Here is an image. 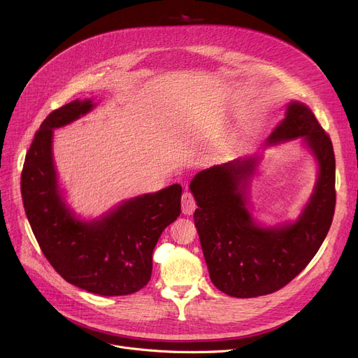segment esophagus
Wrapping results in <instances>:
<instances>
[{
    "label": "esophagus",
    "instance_id": "esophagus-1",
    "mask_svg": "<svg viewBox=\"0 0 358 358\" xmlns=\"http://www.w3.org/2000/svg\"><path fill=\"white\" fill-rule=\"evenodd\" d=\"M181 209L184 215H192L196 209V199L190 192H184L181 197Z\"/></svg>",
    "mask_w": 358,
    "mask_h": 358
}]
</instances>
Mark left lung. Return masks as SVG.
Masks as SVG:
<instances>
[{
	"instance_id": "8db88e82",
	"label": "left lung",
	"mask_w": 358,
	"mask_h": 358,
	"mask_svg": "<svg viewBox=\"0 0 358 358\" xmlns=\"http://www.w3.org/2000/svg\"><path fill=\"white\" fill-rule=\"evenodd\" d=\"M303 138L319 165L313 194L294 223L261 228L247 209V187L257 158L231 161L197 173L190 190L199 208L194 227L212 283L234 297L274 293L302 273L331 228L335 212V155L329 135L309 107L290 103L270 138Z\"/></svg>"
}]
</instances>
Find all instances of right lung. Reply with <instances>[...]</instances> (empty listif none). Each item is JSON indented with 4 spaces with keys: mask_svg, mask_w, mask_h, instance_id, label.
<instances>
[{
    "mask_svg": "<svg viewBox=\"0 0 358 358\" xmlns=\"http://www.w3.org/2000/svg\"><path fill=\"white\" fill-rule=\"evenodd\" d=\"M94 107L73 100L43 120L22 171L24 210L37 243L68 283L100 296H126L148 285L152 252L162 231L181 213L180 184L138 196L99 220L83 222L66 208L52 158L53 129L80 119Z\"/></svg>",
    "mask_w": 358,
    "mask_h": 358,
    "instance_id": "1",
    "label": "right lung"
}]
</instances>
